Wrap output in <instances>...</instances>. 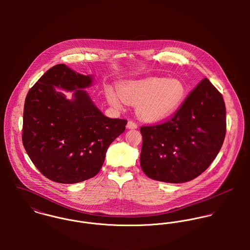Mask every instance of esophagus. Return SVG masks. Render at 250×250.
Segmentation results:
<instances>
[{
	"label": "esophagus",
	"instance_id": "esophagus-1",
	"mask_svg": "<svg viewBox=\"0 0 250 250\" xmlns=\"http://www.w3.org/2000/svg\"><path fill=\"white\" fill-rule=\"evenodd\" d=\"M127 128L128 129H137L138 128V124L132 120H129L127 123Z\"/></svg>",
	"mask_w": 250,
	"mask_h": 250
}]
</instances>
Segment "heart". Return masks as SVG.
<instances>
[{"mask_svg":"<svg viewBox=\"0 0 250 250\" xmlns=\"http://www.w3.org/2000/svg\"><path fill=\"white\" fill-rule=\"evenodd\" d=\"M186 94V86L181 81L160 77L126 82L119 85L118 90L110 86L106 89L107 101L112 106L138 104V114L146 121H159L172 114Z\"/></svg>","mask_w":250,"mask_h":250,"instance_id":"heart-1","label":"heart"}]
</instances>
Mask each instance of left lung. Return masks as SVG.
<instances>
[{
	"instance_id": "left-lung-1",
	"label": "left lung",
	"mask_w": 250,
	"mask_h": 250,
	"mask_svg": "<svg viewBox=\"0 0 250 250\" xmlns=\"http://www.w3.org/2000/svg\"><path fill=\"white\" fill-rule=\"evenodd\" d=\"M141 167L149 178L185 183L198 177L218 154L226 134L221 93L204 78L167 121L142 126Z\"/></svg>"
}]
</instances>
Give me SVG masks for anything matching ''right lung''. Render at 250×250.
I'll list each match as a JSON object with an SVG mask.
<instances>
[{"mask_svg":"<svg viewBox=\"0 0 250 250\" xmlns=\"http://www.w3.org/2000/svg\"><path fill=\"white\" fill-rule=\"evenodd\" d=\"M92 78L57 64L29 90L23 116V145L48 179L74 184L94 177L108 146L125 131L126 119L105 116L82 88ZM57 87L75 90L70 102Z\"/></svg>","mask_w":250,"mask_h":250,"instance_id":"obj_1","label":"right lung"}]
</instances>
